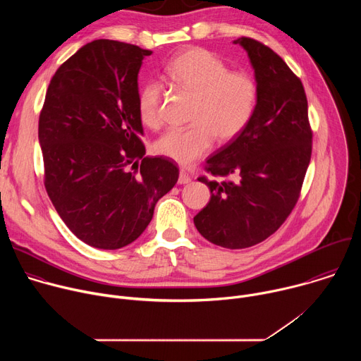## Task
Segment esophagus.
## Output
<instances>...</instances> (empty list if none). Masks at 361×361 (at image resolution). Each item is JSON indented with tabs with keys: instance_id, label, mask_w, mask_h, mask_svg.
<instances>
[{
	"instance_id": "esophagus-1",
	"label": "esophagus",
	"mask_w": 361,
	"mask_h": 361,
	"mask_svg": "<svg viewBox=\"0 0 361 361\" xmlns=\"http://www.w3.org/2000/svg\"><path fill=\"white\" fill-rule=\"evenodd\" d=\"M188 183H191V177L185 171H180L178 184H188Z\"/></svg>"
}]
</instances>
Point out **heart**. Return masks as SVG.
Returning <instances> with one entry per match:
<instances>
[{
  "instance_id": "heart-1",
  "label": "heart",
  "mask_w": 361,
  "mask_h": 361,
  "mask_svg": "<svg viewBox=\"0 0 361 361\" xmlns=\"http://www.w3.org/2000/svg\"><path fill=\"white\" fill-rule=\"evenodd\" d=\"M164 77L178 90L194 94L187 127H176L156 142V151L181 166H190L207 154L216 137L231 141L252 121L260 104L262 88L254 74L230 70L210 49L192 47L181 51L164 68ZM163 88L149 81L138 92L137 110L148 128L164 123Z\"/></svg>"
}]
</instances>
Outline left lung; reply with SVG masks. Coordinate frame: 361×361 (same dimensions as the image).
I'll return each mask as SVG.
<instances>
[{
    "label": "left lung",
    "mask_w": 361,
    "mask_h": 361,
    "mask_svg": "<svg viewBox=\"0 0 361 361\" xmlns=\"http://www.w3.org/2000/svg\"><path fill=\"white\" fill-rule=\"evenodd\" d=\"M248 53L262 97L245 131L207 159L210 202L194 217L200 234L237 250L274 234L300 198L310 164L313 130L301 80L266 44L250 37L234 41ZM221 180H219L218 178Z\"/></svg>",
    "instance_id": "8db88e82"
}]
</instances>
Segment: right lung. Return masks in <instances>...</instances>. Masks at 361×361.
Masks as SVG:
<instances>
[{"mask_svg": "<svg viewBox=\"0 0 361 361\" xmlns=\"http://www.w3.org/2000/svg\"><path fill=\"white\" fill-rule=\"evenodd\" d=\"M152 51L95 39L49 81L38 120L47 194L85 244L117 250L137 240L178 180L166 157H144L138 71Z\"/></svg>", "mask_w": 361, "mask_h": 361, "instance_id": "right-lung-1", "label": "right lung"}]
</instances>
